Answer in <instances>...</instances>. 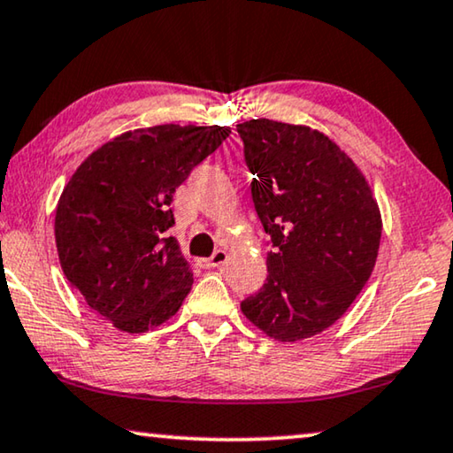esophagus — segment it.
<instances>
[{
	"label": "esophagus",
	"mask_w": 453,
	"mask_h": 453,
	"mask_svg": "<svg viewBox=\"0 0 453 453\" xmlns=\"http://www.w3.org/2000/svg\"><path fill=\"white\" fill-rule=\"evenodd\" d=\"M226 260H227V252L226 250H215L209 258L199 260V265L205 266V269H215V266L226 265Z\"/></svg>",
	"instance_id": "34e87169"
}]
</instances>
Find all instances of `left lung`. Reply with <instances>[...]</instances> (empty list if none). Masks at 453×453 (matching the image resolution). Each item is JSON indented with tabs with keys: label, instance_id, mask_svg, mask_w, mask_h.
<instances>
[{
	"label": "left lung",
	"instance_id": "obj_1",
	"mask_svg": "<svg viewBox=\"0 0 453 453\" xmlns=\"http://www.w3.org/2000/svg\"><path fill=\"white\" fill-rule=\"evenodd\" d=\"M238 135L271 235L269 275L240 308L275 341L308 339L365 288L380 250L378 203L351 157L310 127L258 119L238 125Z\"/></svg>",
	"mask_w": 453,
	"mask_h": 453
}]
</instances>
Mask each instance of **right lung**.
Masks as SVG:
<instances>
[{"mask_svg": "<svg viewBox=\"0 0 453 453\" xmlns=\"http://www.w3.org/2000/svg\"><path fill=\"white\" fill-rule=\"evenodd\" d=\"M229 127L160 125L125 133L88 157L63 188L55 240L67 281L125 333L174 316L193 285L172 196L229 137Z\"/></svg>", "mask_w": 453, "mask_h": 453, "instance_id": "obj_1", "label": "right lung"}]
</instances>
